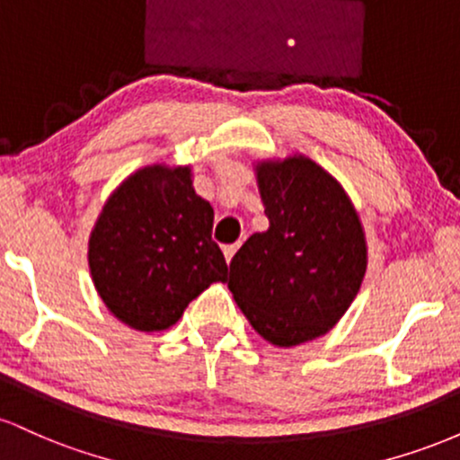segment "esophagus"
<instances>
[{"label":"esophagus","instance_id":"34e87169","mask_svg":"<svg viewBox=\"0 0 460 460\" xmlns=\"http://www.w3.org/2000/svg\"><path fill=\"white\" fill-rule=\"evenodd\" d=\"M237 248H240V242H237V244H229V246H225L223 248V252H225V260H226V263H229L231 260H234V255H235V251Z\"/></svg>","mask_w":460,"mask_h":460}]
</instances>
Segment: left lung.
<instances>
[{
    "mask_svg": "<svg viewBox=\"0 0 460 460\" xmlns=\"http://www.w3.org/2000/svg\"><path fill=\"white\" fill-rule=\"evenodd\" d=\"M268 229L231 260L237 307L266 341L294 348L344 318L367 270V240L357 208L303 153L252 162Z\"/></svg>",
    "mask_w": 460,
    "mask_h": 460,
    "instance_id": "obj_1",
    "label": "left lung"
}]
</instances>
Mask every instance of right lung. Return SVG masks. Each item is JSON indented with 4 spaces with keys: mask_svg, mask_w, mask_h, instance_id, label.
I'll list each match as a JSON object with an SVG mask.
<instances>
[{
    "mask_svg": "<svg viewBox=\"0 0 460 460\" xmlns=\"http://www.w3.org/2000/svg\"><path fill=\"white\" fill-rule=\"evenodd\" d=\"M190 164H151L119 183L88 237V268L99 298L129 329L177 324L212 283L226 281L212 240L214 209L192 186Z\"/></svg>",
    "mask_w": 460,
    "mask_h": 460,
    "instance_id": "right-lung-1",
    "label": "right lung"
}]
</instances>
